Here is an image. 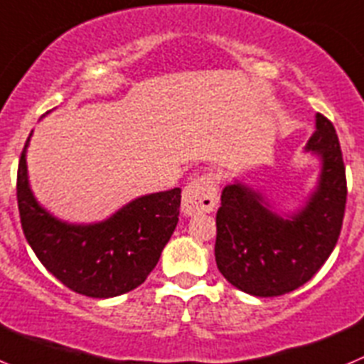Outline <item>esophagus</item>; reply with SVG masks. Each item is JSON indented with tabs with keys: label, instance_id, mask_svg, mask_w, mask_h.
<instances>
[{
	"label": "esophagus",
	"instance_id": "1",
	"mask_svg": "<svg viewBox=\"0 0 364 364\" xmlns=\"http://www.w3.org/2000/svg\"><path fill=\"white\" fill-rule=\"evenodd\" d=\"M218 205V185L210 174L192 179L183 190L181 210L185 215L212 212Z\"/></svg>",
	"mask_w": 364,
	"mask_h": 364
}]
</instances>
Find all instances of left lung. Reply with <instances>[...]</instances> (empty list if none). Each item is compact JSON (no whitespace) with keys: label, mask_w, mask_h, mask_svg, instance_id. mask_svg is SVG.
Returning <instances> with one entry per match:
<instances>
[{"label":"left lung","mask_w":364,"mask_h":364,"mask_svg":"<svg viewBox=\"0 0 364 364\" xmlns=\"http://www.w3.org/2000/svg\"><path fill=\"white\" fill-rule=\"evenodd\" d=\"M304 152L319 159V174L294 210H283L241 179L223 188L215 215V263L241 292L255 297L292 292L312 279L339 239L346 203L345 163L336 129L321 114H316V130Z\"/></svg>","instance_id":"obj_1"}]
</instances>
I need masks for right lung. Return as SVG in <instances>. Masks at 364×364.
I'll return each mask as SVG.
<instances>
[{
  "label": "right lung",
  "mask_w": 364,
  "mask_h": 364,
  "mask_svg": "<svg viewBox=\"0 0 364 364\" xmlns=\"http://www.w3.org/2000/svg\"><path fill=\"white\" fill-rule=\"evenodd\" d=\"M28 136L18 166L23 234L45 268L87 297H116L137 288L158 264L178 225L181 188L132 199L96 223L55 218L36 199L28 181Z\"/></svg>",
  "instance_id": "obj_1"
}]
</instances>
